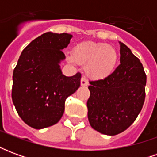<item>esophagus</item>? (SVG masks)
<instances>
[{
    "instance_id": "esophagus-1",
    "label": "esophagus",
    "mask_w": 157,
    "mask_h": 157,
    "mask_svg": "<svg viewBox=\"0 0 157 157\" xmlns=\"http://www.w3.org/2000/svg\"><path fill=\"white\" fill-rule=\"evenodd\" d=\"M81 85L82 86H86L88 85V81H87V79L86 78L85 76H82V79H81Z\"/></svg>"
}]
</instances>
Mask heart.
<instances>
[{
  "mask_svg": "<svg viewBox=\"0 0 157 157\" xmlns=\"http://www.w3.org/2000/svg\"><path fill=\"white\" fill-rule=\"evenodd\" d=\"M70 61L86 65V74L94 80H101L109 76L115 67L118 53L110 45L103 43L88 41L81 43L73 49V56Z\"/></svg>",
  "mask_w": 157,
  "mask_h": 157,
  "instance_id": "1",
  "label": "heart"
}]
</instances>
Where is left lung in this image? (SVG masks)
Returning a JSON list of instances; mask_svg holds the SVG:
<instances>
[{
	"label": "left lung",
	"instance_id": "8db88e82",
	"mask_svg": "<svg viewBox=\"0 0 157 157\" xmlns=\"http://www.w3.org/2000/svg\"><path fill=\"white\" fill-rule=\"evenodd\" d=\"M120 65L104 79L90 82L87 116L97 131L115 135L130 126L145 102L146 75L141 62L121 42Z\"/></svg>",
	"mask_w": 157,
	"mask_h": 157
}]
</instances>
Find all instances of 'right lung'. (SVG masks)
<instances>
[{"mask_svg":"<svg viewBox=\"0 0 157 157\" xmlns=\"http://www.w3.org/2000/svg\"><path fill=\"white\" fill-rule=\"evenodd\" d=\"M71 34L45 33L33 40L19 57L13 71L12 98L20 118L36 129L55 124L65 111V102L81 84V73L62 74L59 63Z\"/></svg>","mask_w":157,"mask_h":157,"instance_id":"add662e5","label":"right lung"}]
</instances>
